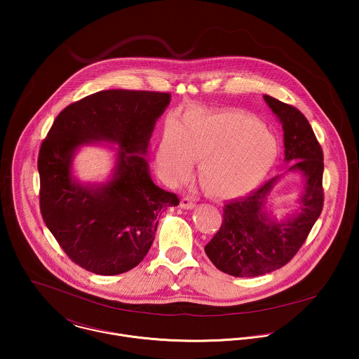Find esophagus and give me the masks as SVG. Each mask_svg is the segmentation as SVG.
<instances>
[{
	"label": "esophagus",
	"mask_w": 359,
	"mask_h": 359,
	"mask_svg": "<svg viewBox=\"0 0 359 359\" xmlns=\"http://www.w3.org/2000/svg\"><path fill=\"white\" fill-rule=\"evenodd\" d=\"M180 207L184 208V210H191V208L195 207V203H194V201L191 198H184L181 201V203H180Z\"/></svg>",
	"instance_id": "1"
}]
</instances>
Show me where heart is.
I'll list each match as a JSON object with an SVG mask.
<instances>
[{
  "mask_svg": "<svg viewBox=\"0 0 359 359\" xmlns=\"http://www.w3.org/2000/svg\"><path fill=\"white\" fill-rule=\"evenodd\" d=\"M201 160L205 189L219 198L245 195L265 180L278 158L275 137L256 118L235 110L189 111L168 120L157 148V165L168 181L191 175Z\"/></svg>",
  "mask_w": 359,
  "mask_h": 359,
  "instance_id": "heart-1",
  "label": "heart"
}]
</instances>
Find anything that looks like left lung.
I'll use <instances>...</instances> for the list:
<instances>
[{
	"label": "left lung",
	"mask_w": 359,
	"mask_h": 359,
	"mask_svg": "<svg viewBox=\"0 0 359 359\" xmlns=\"http://www.w3.org/2000/svg\"><path fill=\"white\" fill-rule=\"evenodd\" d=\"M264 100L282 123L285 161L292 163L289 171L302 172L306 182L300 210L280 222L265 208L279 177L224 205L221 228L205 252L219 271L239 278L259 276L286 265L306 242L323 208V152L306 116L269 95Z\"/></svg>",
	"instance_id": "left-lung-1"
}]
</instances>
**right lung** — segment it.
<instances>
[{"label":"right lung","mask_w":359,"mask_h":359,"mask_svg":"<svg viewBox=\"0 0 359 359\" xmlns=\"http://www.w3.org/2000/svg\"><path fill=\"white\" fill-rule=\"evenodd\" d=\"M168 93L107 90L65 107L39 154L40 210L63 252L81 268L117 275L149 252L160 214L180 205L175 194L154 185L148 154L156 120ZM98 140L119 145L114 178L81 186L71 175L74 152Z\"/></svg>","instance_id":"right-lung-1"}]
</instances>
